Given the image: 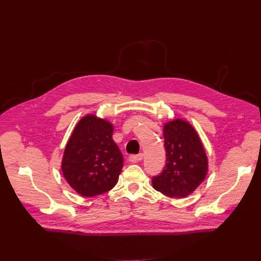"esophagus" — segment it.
<instances>
[{
  "label": "esophagus",
  "mask_w": 261,
  "mask_h": 261,
  "mask_svg": "<svg viewBox=\"0 0 261 261\" xmlns=\"http://www.w3.org/2000/svg\"><path fill=\"white\" fill-rule=\"evenodd\" d=\"M131 159H132V161H134V162H139V161H141V160L143 159V154L140 153V154H138V155H134V156L131 157Z\"/></svg>",
  "instance_id": "obj_1"
}]
</instances>
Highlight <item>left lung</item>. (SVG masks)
Returning a JSON list of instances; mask_svg holds the SVG:
<instances>
[{
  "label": "left lung",
  "mask_w": 261,
  "mask_h": 261,
  "mask_svg": "<svg viewBox=\"0 0 261 261\" xmlns=\"http://www.w3.org/2000/svg\"><path fill=\"white\" fill-rule=\"evenodd\" d=\"M166 165L152 179L153 187L171 198L190 195L207 173V157L195 129L181 119L164 125Z\"/></svg>",
  "instance_id": "8db88e82"
}]
</instances>
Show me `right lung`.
Returning <instances> with one entry per match:
<instances>
[{
  "label": "right lung",
  "instance_id": "1",
  "mask_svg": "<svg viewBox=\"0 0 261 261\" xmlns=\"http://www.w3.org/2000/svg\"><path fill=\"white\" fill-rule=\"evenodd\" d=\"M113 132V124L88 115L77 123L66 144L63 175L83 196L100 195L118 182L124 159Z\"/></svg>",
  "mask_w": 261,
  "mask_h": 261
}]
</instances>
